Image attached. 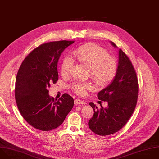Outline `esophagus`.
<instances>
[{
	"mask_svg": "<svg viewBox=\"0 0 159 159\" xmlns=\"http://www.w3.org/2000/svg\"><path fill=\"white\" fill-rule=\"evenodd\" d=\"M74 103L75 105H79V104H85V102L84 101H83L82 100H80L79 98H77V99H75L74 100Z\"/></svg>",
	"mask_w": 159,
	"mask_h": 159,
	"instance_id": "esophagus-1",
	"label": "esophagus"
}]
</instances>
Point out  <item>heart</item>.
<instances>
[{"instance_id":"heart-1","label":"heart","mask_w":159,"mask_h":159,"mask_svg":"<svg viewBox=\"0 0 159 159\" xmlns=\"http://www.w3.org/2000/svg\"><path fill=\"white\" fill-rule=\"evenodd\" d=\"M76 60L81 65L88 67V76L98 86L108 84L115 77L118 67L117 59L109 55L103 48L94 43H87L77 48L71 59L65 58L61 64V72L64 77H68ZM72 90L79 95H85L87 90L93 89L91 82H75Z\"/></svg>"}]
</instances>
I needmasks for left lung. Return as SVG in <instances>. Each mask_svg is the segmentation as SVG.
I'll list each match as a JSON object with an SVG mask.
<instances>
[{"mask_svg":"<svg viewBox=\"0 0 159 159\" xmlns=\"http://www.w3.org/2000/svg\"><path fill=\"white\" fill-rule=\"evenodd\" d=\"M111 43L116 47L114 42ZM119 57L114 79L97 94L99 100L107 102V107L103 109L101 106L98 109L93 103H89L94 113L89 121V127L98 135H108L118 132L127 124L136 107L139 84L135 70L121 48Z\"/></svg>","mask_w":159,"mask_h":159,"instance_id":"left-lung-1","label":"left lung"}]
</instances>
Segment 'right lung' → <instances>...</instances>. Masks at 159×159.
Instances as JSON below:
<instances>
[{"mask_svg":"<svg viewBox=\"0 0 159 159\" xmlns=\"http://www.w3.org/2000/svg\"><path fill=\"white\" fill-rule=\"evenodd\" d=\"M74 41L60 40L41 44L22 62L17 74L15 97L19 111L33 127L49 131L59 127L74 106V98L64 93L57 99L48 95L51 84L59 79L57 62Z\"/></svg>","mask_w":159,"mask_h":159,"instance_id":"obj_1","label":"right lung"}]
</instances>
